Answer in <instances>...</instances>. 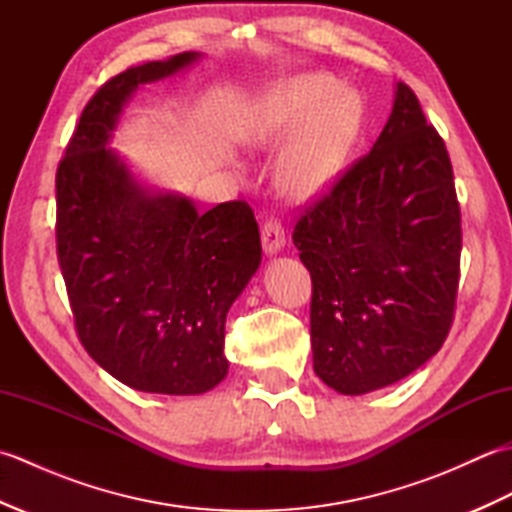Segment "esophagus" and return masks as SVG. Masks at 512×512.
Instances as JSON below:
<instances>
[{"instance_id":"obj_1","label":"esophagus","mask_w":512,"mask_h":512,"mask_svg":"<svg viewBox=\"0 0 512 512\" xmlns=\"http://www.w3.org/2000/svg\"><path fill=\"white\" fill-rule=\"evenodd\" d=\"M286 244V233L284 226H281L277 220H268L262 226V246L266 255H277L281 248Z\"/></svg>"}]
</instances>
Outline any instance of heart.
I'll return each instance as SVG.
<instances>
[{"instance_id":"heart-1","label":"heart","mask_w":512,"mask_h":512,"mask_svg":"<svg viewBox=\"0 0 512 512\" xmlns=\"http://www.w3.org/2000/svg\"><path fill=\"white\" fill-rule=\"evenodd\" d=\"M363 127V101L328 74H299L259 96L248 118L257 145L290 138L277 162V184L290 200L312 202L332 189Z\"/></svg>"}]
</instances>
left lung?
Segmentation results:
<instances>
[{"label":"left lung","instance_id":"left-lung-1","mask_svg":"<svg viewBox=\"0 0 512 512\" xmlns=\"http://www.w3.org/2000/svg\"><path fill=\"white\" fill-rule=\"evenodd\" d=\"M292 242L312 277V361L325 385L369 394L440 350L458 297L460 204L449 151L409 85H396L372 151L308 206Z\"/></svg>","mask_w":512,"mask_h":512}]
</instances>
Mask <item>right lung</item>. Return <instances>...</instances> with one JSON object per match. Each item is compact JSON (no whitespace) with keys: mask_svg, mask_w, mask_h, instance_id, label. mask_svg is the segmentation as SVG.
Masks as SVG:
<instances>
[{"mask_svg":"<svg viewBox=\"0 0 512 512\" xmlns=\"http://www.w3.org/2000/svg\"><path fill=\"white\" fill-rule=\"evenodd\" d=\"M198 59L180 52L107 81L57 169V255L76 334L107 374L147 394L195 396L222 383L226 312L262 262L246 202L198 213L182 195L145 189L105 147L138 85Z\"/></svg>","mask_w":512,"mask_h":512,"instance_id":"obj_1","label":"right lung"}]
</instances>
